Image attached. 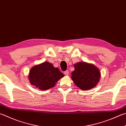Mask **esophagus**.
Wrapping results in <instances>:
<instances>
[{
  "instance_id": "1",
  "label": "esophagus",
  "mask_w": 126,
  "mask_h": 126,
  "mask_svg": "<svg viewBox=\"0 0 126 126\" xmlns=\"http://www.w3.org/2000/svg\"><path fill=\"white\" fill-rule=\"evenodd\" d=\"M64 74L65 75H68V74H69V71L68 70L65 71V72H64Z\"/></svg>"
}]
</instances>
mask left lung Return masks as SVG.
I'll use <instances>...</instances> for the list:
<instances>
[{
    "label": "left lung",
    "instance_id": "obj_1",
    "mask_svg": "<svg viewBox=\"0 0 126 126\" xmlns=\"http://www.w3.org/2000/svg\"><path fill=\"white\" fill-rule=\"evenodd\" d=\"M74 67L71 78L81 90H90L96 86L101 77V73L97 67L85 62L75 63Z\"/></svg>",
    "mask_w": 126,
    "mask_h": 126
}]
</instances>
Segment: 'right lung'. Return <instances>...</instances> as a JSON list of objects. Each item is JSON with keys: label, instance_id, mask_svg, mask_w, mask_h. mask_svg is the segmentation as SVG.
<instances>
[{"label": "right lung", "instance_id": "right-lung-1", "mask_svg": "<svg viewBox=\"0 0 126 126\" xmlns=\"http://www.w3.org/2000/svg\"><path fill=\"white\" fill-rule=\"evenodd\" d=\"M64 75L52 63L45 62L31 68L28 79L32 85L41 90L53 88Z\"/></svg>", "mask_w": 126, "mask_h": 126}]
</instances>
